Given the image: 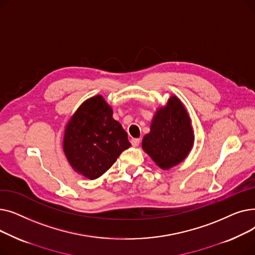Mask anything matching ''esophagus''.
Returning <instances> with one entry per match:
<instances>
[{
    "mask_svg": "<svg viewBox=\"0 0 255 255\" xmlns=\"http://www.w3.org/2000/svg\"><path fill=\"white\" fill-rule=\"evenodd\" d=\"M140 142V138H132L131 139V143L133 146H137Z\"/></svg>",
    "mask_w": 255,
    "mask_h": 255,
    "instance_id": "obj_1",
    "label": "esophagus"
}]
</instances>
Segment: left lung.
Masks as SVG:
<instances>
[{
  "instance_id": "8db88e82",
  "label": "left lung",
  "mask_w": 255,
  "mask_h": 255,
  "mask_svg": "<svg viewBox=\"0 0 255 255\" xmlns=\"http://www.w3.org/2000/svg\"><path fill=\"white\" fill-rule=\"evenodd\" d=\"M194 142L191 120L181 100L171 96L156 112L151 130L143 136L142 149L162 169L178 165L188 156Z\"/></svg>"
}]
</instances>
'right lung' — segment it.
Instances as JSON below:
<instances>
[{
    "label": "right lung",
    "mask_w": 255,
    "mask_h": 255,
    "mask_svg": "<svg viewBox=\"0 0 255 255\" xmlns=\"http://www.w3.org/2000/svg\"><path fill=\"white\" fill-rule=\"evenodd\" d=\"M131 143L101 95L80 105L65 128L63 149L79 175L95 180L109 170Z\"/></svg>",
    "instance_id": "right-lung-1"
}]
</instances>
